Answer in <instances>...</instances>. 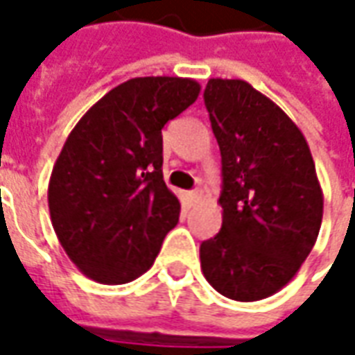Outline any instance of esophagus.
I'll list each match as a JSON object with an SVG mask.
<instances>
[{"mask_svg":"<svg viewBox=\"0 0 355 355\" xmlns=\"http://www.w3.org/2000/svg\"><path fill=\"white\" fill-rule=\"evenodd\" d=\"M200 198H201L200 190H193V192L186 193V200H188V203H190V205H196V203L200 201Z\"/></svg>","mask_w":355,"mask_h":355,"instance_id":"esophagus-1","label":"esophagus"}]
</instances>
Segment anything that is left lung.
<instances>
[{"label":"left lung","mask_w":355,"mask_h":355,"mask_svg":"<svg viewBox=\"0 0 355 355\" xmlns=\"http://www.w3.org/2000/svg\"><path fill=\"white\" fill-rule=\"evenodd\" d=\"M203 101L223 157V228L203 241V275L253 302L285 287L318 239L323 192L304 135L243 80H209Z\"/></svg>","instance_id":"obj_1"}]
</instances>
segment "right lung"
<instances>
[{"label": "right lung", "instance_id": "1", "mask_svg": "<svg viewBox=\"0 0 355 355\" xmlns=\"http://www.w3.org/2000/svg\"><path fill=\"white\" fill-rule=\"evenodd\" d=\"M200 89L188 78H135L104 94L68 135L51 173V223L70 261L94 282L137 279L177 226L162 129Z\"/></svg>", "mask_w": 355, "mask_h": 355}]
</instances>
